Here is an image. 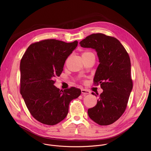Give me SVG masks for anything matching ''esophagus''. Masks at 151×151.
<instances>
[{"instance_id": "34e87169", "label": "esophagus", "mask_w": 151, "mask_h": 151, "mask_svg": "<svg viewBox=\"0 0 151 151\" xmlns=\"http://www.w3.org/2000/svg\"><path fill=\"white\" fill-rule=\"evenodd\" d=\"M81 93H82L83 94L86 95V94H89V93H90V92H89L88 90L86 89H81Z\"/></svg>"}]
</instances>
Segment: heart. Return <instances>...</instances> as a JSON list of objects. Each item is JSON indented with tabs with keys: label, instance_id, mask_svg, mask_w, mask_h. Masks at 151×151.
<instances>
[{
	"label": "heart",
	"instance_id": "obj_1",
	"mask_svg": "<svg viewBox=\"0 0 151 151\" xmlns=\"http://www.w3.org/2000/svg\"><path fill=\"white\" fill-rule=\"evenodd\" d=\"M90 54H92V52H85L83 53L82 56H86V55H90Z\"/></svg>",
	"mask_w": 151,
	"mask_h": 151
}]
</instances>
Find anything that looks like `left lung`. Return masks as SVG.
<instances>
[{"label":"left lung","mask_w":151,"mask_h":151,"mask_svg":"<svg viewBox=\"0 0 151 151\" xmlns=\"http://www.w3.org/2000/svg\"><path fill=\"white\" fill-rule=\"evenodd\" d=\"M80 43L96 52L99 65L93 81L103 89L96 105L88 110V116L101 126L111 124L124 112L132 89L129 55L118 40L101 33L91 34Z\"/></svg>","instance_id":"left-lung-1"}]
</instances>
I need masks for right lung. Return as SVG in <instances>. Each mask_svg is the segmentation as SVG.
<instances>
[{"label": "right lung", "instance_id": "1", "mask_svg": "<svg viewBox=\"0 0 151 151\" xmlns=\"http://www.w3.org/2000/svg\"><path fill=\"white\" fill-rule=\"evenodd\" d=\"M77 45V41L43 40L29 45L22 58L20 93L31 115L43 124L53 126L64 120L70 102L81 95L75 87L60 90L53 80Z\"/></svg>", "mask_w": 151, "mask_h": 151}]
</instances>
